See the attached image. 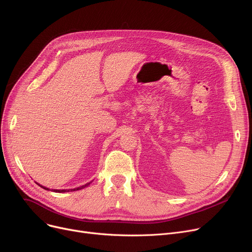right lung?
<instances>
[{
	"label": "right lung",
	"mask_w": 252,
	"mask_h": 252,
	"mask_svg": "<svg viewBox=\"0 0 252 252\" xmlns=\"http://www.w3.org/2000/svg\"><path fill=\"white\" fill-rule=\"evenodd\" d=\"M38 184V183H37ZM90 184V182L89 183H87V184H85V185H83V186H81V187H77V188H74V189H69V190H67V189H63V190H57V189H54L53 191L54 192H69V191H76V190H80V189H82V188H84V187H86V186H88ZM39 186H41L42 188H44V189H46V190H49V188H46V187H44V186H42V185H40V184H38Z\"/></svg>",
	"instance_id": "1"
}]
</instances>
